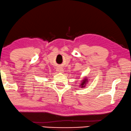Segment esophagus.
<instances>
[{
  "mask_svg": "<svg viewBox=\"0 0 131 131\" xmlns=\"http://www.w3.org/2000/svg\"><path fill=\"white\" fill-rule=\"evenodd\" d=\"M57 71L58 72H63V68H62L59 67L57 68Z\"/></svg>",
  "mask_w": 131,
  "mask_h": 131,
  "instance_id": "obj_1",
  "label": "esophagus"
}]
</instances>
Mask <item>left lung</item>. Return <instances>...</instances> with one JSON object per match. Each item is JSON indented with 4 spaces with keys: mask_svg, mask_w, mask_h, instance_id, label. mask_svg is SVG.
<instances>
[{
    "mask_svg": "<svg viewBox=\"0 0 131 131\" xmlns=\"http://www.w3.org/2000/svg\"><path fill=\"white\" fill-rule=\"evenodd\" d=\"M87 83H88V77H84L83 79L82 80V82L80 84V87L81 88H85L86 85Z\"/></svg>",
    "mask_w": 131,
    "mask_h": 131,
    "instance_id": "left-lung-1",
    "label": "left lung"
}]
</instances>
